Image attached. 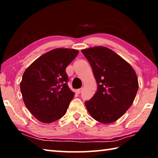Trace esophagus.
<instances>
[{"label": "esophagus", "instance_id": "34e87169", "mask_svg": "<svg viewBox=\"0 0 158 158\" xmlns=\"http://www.w3.org/2000/svg\"><path fill=\"white\" fill-rule=\"evenodd\" d=\"M82 91H83V89H82V88H81V89H77V93H81Z\"/></svg>", "mask_w": 158, "mask_h": 158}]
</instances>
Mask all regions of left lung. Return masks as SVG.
Segmentation results:
<instances>
[{
  "label": "left lung",
  "instance_id": "left-lung-1",
  "mask_svg": "<svg viewBox=\"0 0 158 158\" xmlns=\"http://www.w3.org/2000/svg\"><path fill=\"white\" fill-rule=\"evenodd\" d=\"M81 52L98 83L97 92L85 102V106L97 121L111 123L133 103L139 88L137 74L126 60L107 47H90Z\"/></svg>",
  "mask_w": 158,
  "mask_h": 158
}]
</instances>
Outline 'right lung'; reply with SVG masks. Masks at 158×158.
Wrapping results in <instances>:
<instances>
[{
    "instance_id": "1",
    "label": "right lung",
    "mask_w": 158,
    "mask_h": 158,
    "mask_svg": "<svg viewBox=\"0 0 158 158\" xmlns=\"http://www.w3.org/2000/svg\"><path fill=\"white\" fill-rule=\"evenodd\" d=\"M79 51L58 49L36 59L23 74L20 89L26 107L36 118L50 123L65 114L74 93L68 85L65 69Z\"/></svg>"
}]
</instances>
